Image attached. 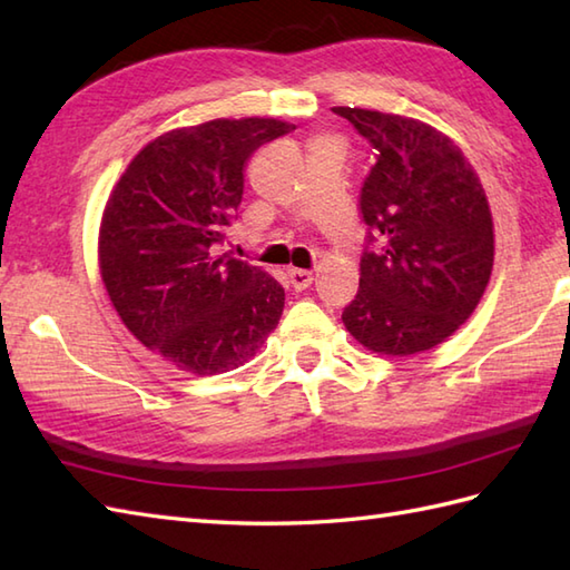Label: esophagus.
<instances>
[{
	"instance_id": "34e87169",
	"label": "esophagus",
	"mask_w": 570,
	"mask_h": 570,
	"mask_svg": "<svg viewBox=\"0 0 570 570\" xmlns=\"http://www.w3.org/2000/svg\"><path fill=\"white\" fill-rule=\"evenodd\" d=\"M288 284H292L296 292H304L313 284V274L306 269H288Z\"/></svg>"
}]
</instances>
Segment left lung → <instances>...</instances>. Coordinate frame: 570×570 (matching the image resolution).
<instances>
[{"instance_id":"8db88e82","label":"left lung","mask_w":570,"mask_h":570,"mask_svg":"<svg viewBox=\"0 0 570 570\" xmlns=\"http://www.w3.org/2000/svg\"><path fill=\"white\" fill-rule=\"evenodd\" d=\"M377 161L360 190L370 227L343 323L372 353L406 357L451 337L492 274L494 233L478 174L451 137L419 119L333 107Z\"/></svg>"}]
</instances>
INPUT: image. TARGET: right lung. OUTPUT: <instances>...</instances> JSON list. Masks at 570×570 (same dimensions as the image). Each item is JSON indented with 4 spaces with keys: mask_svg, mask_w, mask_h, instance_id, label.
Listing matches in <instances>:
<instances>
[{
    "mask_svg": "<svg viewBox=\"0 0 570 570\" xmlns=\"http://www.w3.org/2000/svg\"><path fill=\"white\" fill-rule=\"evenodd\" d=\"M296 127L213 119L144 147L105 205L100 274L137 341L190 374H220L257 355L284 311V288L247 262L215 257L242 203L245 164Z\"/></svg>",
    "mask_w": 570,
    "mask_h": 570,
    "instance_id": "obj_1",
    "label": "right lung"
}]
</instances>
